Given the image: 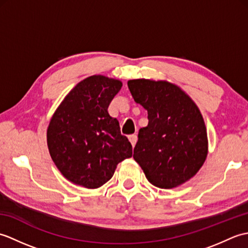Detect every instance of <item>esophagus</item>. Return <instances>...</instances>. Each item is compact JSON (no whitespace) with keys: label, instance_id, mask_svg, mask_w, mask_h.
I'll list each match as a JSON object with an SVG mask.
<instances>
[{"label":"esophagus","instance_id":"obj_1","mask_svg":"<svg viewBox=\"0 0 248 248\" xmlns=\"http://www.w3.org/2000/svg\"><path fill=\"white\" fill-rule=\"evenodd\" d=\"M129 140L131 141V144H132V146L134 147L136 141H138V135L136 134H132V135H129Z\"/></svg>","mask_w":248,"mask_h":248}]
</instances>
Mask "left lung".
Wrapping results in <instances>:
<instances>
[{
  "mask_svg": "<svg viewBox=\"0 0 248 248\" xmlns=\"http://www.w3.org/2000/svg\"><path fill=\"white\" fill-rule=\"evenodd\" d=\"M136 103L148 112L139 132L134 160L155 186L172 188L196 175L208 155L202 115L180 87L166 81L130 80Z\"/></svg>",
  "mask_w": 248,
  "mask_h": 248,
  "instance_id": "1",
  "label": "left lung"
}]
</instances>
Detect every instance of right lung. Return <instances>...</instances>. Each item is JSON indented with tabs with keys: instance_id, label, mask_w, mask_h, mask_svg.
Listing matches in <instances>:
<instances>
[{
	"instance_id": "right-lung-1",
	"label": "right lung",
	"mask_w": 248,
	"mask_h": 248,
	"mask_svg": "<svg viewBox=\"0 0 248 248\" xmlns=\"http://www.w3.org/2000/svg\"><path fill=\"white\" fill-rule=\"evenodd\" d=\"M123 83L92 76L78 83L52 116L46 141L52 160L68 180L97 188L113 177L118 163L132 156L108 108Z\"/></svg>"
}]
</instances>
